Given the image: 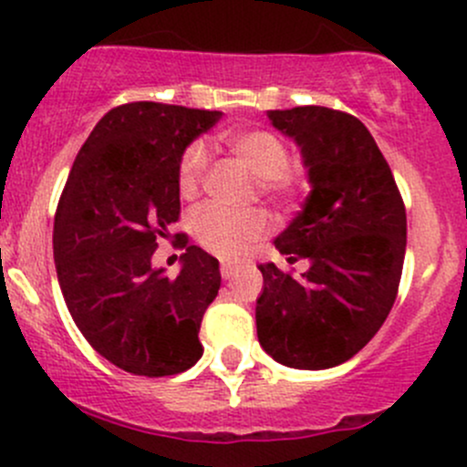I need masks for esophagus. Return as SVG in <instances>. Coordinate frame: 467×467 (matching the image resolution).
<instances>
[{"label":"esophagus","instance_id":"34e87169","mask_svg":"<svg viewBox=\"0 0 467 467\" xmlns=\"http://www.w3.org/2000/svg\"><path fill=\"white\" fill-rule=\"evenodd\" d=\"M234 273H237V266H234V264H221V277H223V280L234 277Z\"/></svg>","mask_w":467,"mask_h":467}]
</instances>
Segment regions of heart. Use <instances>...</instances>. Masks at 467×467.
<instances>
[{"instance_id":"obj_1","label":"heart","mask_w":467,"mask_h":467,"mask_svg":"<svg viewBox=\"0 0 467 467\" xmlns=\"http://www.w3.org/2000/svg\"><path fill=\"white\" fill-rule=\"evenodd\" d=\"M228 149L248 171L255 176V185L262 196L275 203H291L298 196V173L291 171L289 146L275 133L264 129L242 130L228 138ZM210 153L201 142L190 144L178 164V190L185 199H194L203 185ZM266 214L262 210L223 212L216 207H203L192 219V230L201 246L221 260H237L253 244H257L266 233Z\"/></svg>"}]
</instances>
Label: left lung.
I'll list each match as a JSON object with an SVG mask.
<instances>
[{"label": "left lung", "mask_w": 467, "mask_h": 467, "mask_svg": "<svg viewBox=\"0 0 467 467\" xmlns=\"http://www.w3.org/2000/svg\"><path fill=\"white\" fill-rule=\"evenodd\" d=\"M273 129L298 144L309 192L275 237L300 275L260 264L255 321L277 364L334 368L378 334L398 296L407 251V212L389 162L357 117L323 106L268 110Z\"/></svg>", "instance_id": "left-lung-1"}]
</instances>
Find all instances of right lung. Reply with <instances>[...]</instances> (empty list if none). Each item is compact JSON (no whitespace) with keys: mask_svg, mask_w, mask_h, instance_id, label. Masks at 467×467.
Listing matches in <instances>:
<instances>
[{"mask_svg":"<svg viewBox=\"0 0 467 467\" xmlns=\"http://www.w3.org/2000/svg\"><path fill=\"white\" fill-rule=\"evenodd\" d=\"M221 115L153 101L112 108L65 182L54 219L60 291L89 346L126 373L167 378L203 355L199 329L219 294V260L187 246L169 277L150 257L181 214L182 153Z\"/></svg>","mask_w":467,"mask_h":467,"instance_id":"add662e5","label":"right lung"}]
</instances>
